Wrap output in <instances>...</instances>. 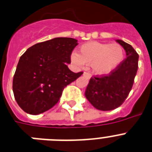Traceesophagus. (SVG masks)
Returning <instances> with one entry per match:
<instances>
[{
    "mask_svg": "<svg viewBox=\"0 0 152 152\" xmlns=\"http://www.w3.org/2000/svg\"><path fill=\"white\" fill-rule=\"evenodd\" d=\"M83 75H84L85 77H86L88 79H90L91 77V74L88 73V72H85V73L83 74Z\"/></svg>",
    "mask_w": 152,
    "mask_h": 152,
    "instance_id": "34e87169",
    "label": "esophagus"
}]
</instances>
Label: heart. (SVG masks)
Instances as JSON below:
<instances>
[{
    "label": "heart",
    "mask_w": 152,
    "mask_h": 152,
    "mask_svg": "<svg viewBox=\"0 0 152 152\" xmlns=\"http://www.w3.org/2000/svg\"><path fill=\"white\" fill-rule=\"evenodd\" d=\"M71 61L77 65L91 64L95 75H107L118 68L124 59V50L118 44L89 41L80 46L78 53L72 54Z\"/></svg>",
    "instance_id": "1"
}]
</instances>
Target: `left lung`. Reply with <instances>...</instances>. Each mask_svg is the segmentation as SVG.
Wrapping results in <instances>:
<instances>
[{
	"label": "left lung",
	"instance_id": "obj_1",
	"mask_svg": "<svg viewBox=\"0 0 152 152\" xmlns=\"http://www.w3.org/2000/svg\"><path fill=\"white\" fill-rule=\"evenodd\" d=\"M116 41L124 49L127 58L109 75L91 77L85 92L88 102L101 111L115 109L124 102L138 71V54L133 47L122 40Z\"/></svg>",
	"mask_w": 152,
	"mask_h": 152
}]
</instances>
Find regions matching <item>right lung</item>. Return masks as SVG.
Wrapping results in <instances>:
<instances>
[{
  "label": "right lung",
  "mask_w": 152,
  "mask_h": 152,
  "mask_svg": "<svg viewBox=\"0 0 152 152\" xmlns=\"http://www.w3.org/2000/svg\"><path fill=\"white\" fill-rule=\"evenodd\" d=\"M77 45L75 38L55 37L33 45L20 57L13 79V92L26 113L37 115L51 108L64 88L82 75L74 73L67 65Z\"/></svg>",
  "instance_id": "obj_1"
}]
</instances>
